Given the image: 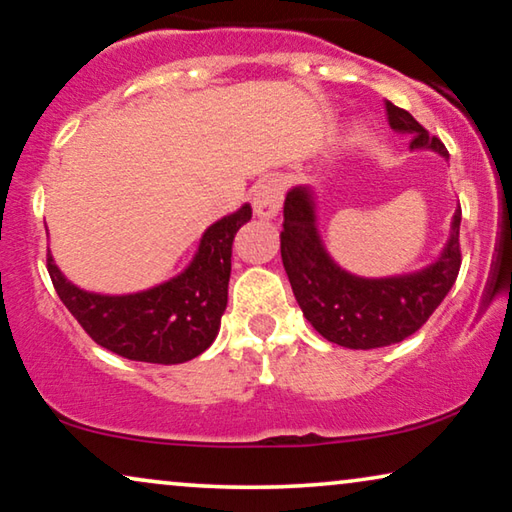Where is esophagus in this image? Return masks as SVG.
Here are the masks:
<instances>
[{"instance_id":"esophagus-1","label":"esophagus","mask_w":512,"mask_h":512,"mask_svg":"<svg viewBox=\"0 0 512 512\" xmlns=\"http://www.w3.org/2000/svg\"><path fill=\"white\" fill-rule=\"evenodd\" d=\"M281 201H284V184L277 177H268L254 191V212L263 219L277 217L281 210Z\"/></svg>"}]
</instances>
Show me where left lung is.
Listing matches in <instances>:
<instances>
[{
    "instance_id": "obj_1",
    "label": "left lung",
    "mask_w": 512,
    "mask_h": 512,
    "mask_svg": "<svg viewBox=\"0 0 512 512\" xmlns=\"http://www.w3.org/2000/svg\"><path fill=\"white\" fill-rule=\"evenodd\" d=\"M385 113L392 129L411 133V147H429L448 159L446 145L429 136L409 110L385 101ZM459 221L462 210L455 212L446 249L429 268L402 277L362 279L339 268L323 249L311 191L307 187L291 189L284 203L281 261L302 314L318 335L346 348L367 351L411 337L455 284L462 265Z\"/></svg>"
}]
</instances>
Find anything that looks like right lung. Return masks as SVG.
<instances>
[{
	"label": "right lung",
	"instance_id": "add662e5",
	"mask_svg": "<svg viewBox=\"0 0 512 512\" xmlns=\"http://www.w3.org/2000/svg\"><path fill=\"white\" fill-rule=\"evenodd\" d=\"M251 219V207L207 228L194 261L182 274L150 291L99 295L73 286L48 254L53 286L73 318L96 344L122 358L177 365L201 355L219 332L228 302L235 233Z\"/></svg>",
	"mask_w": 512,
	"mask_h": 512
}]
</instances>
